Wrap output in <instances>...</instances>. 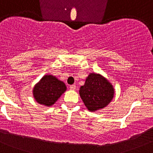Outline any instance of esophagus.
Segmentation results:
<instances>
[{
	"mask_svg": "<svg viewBox=\"0 0 153 153\" xmlns=\"http://www.w3.org/2000/svg\"><path fill=\"white\" fill-rule=\"evenodd\" d=\"M70 89L74 91V90H76V85H72L70 86Z\"/></svg>",
	"mask_w": 153,
	"mask_h": 153,
	"instance_id": "obj_1",
	"label": "esophagus"
}]
</instances>
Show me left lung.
Instances as JSON below:
<instances>
[{
  "label": "left lung",
  "instance_id": "obj_1",
  "mask_svg": "<svg viewBox=\"0 0 153 153\" xmlns=\"http://www.w3.org/2000/svg\"><path fill=\"white\" fill-rule=\"evenodd\" d=\"M79 92L88 111L95 112L109 105L114 97L115 91L108 79L100 74L91 73Z\"/></svg>",
  "mask_w": 153,
  "mask_h": 153
}]
</instances>
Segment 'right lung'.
<instances>
[{
	"label": "right lung",
	"mask_w": 153,
	"mask_h": 153,
	"mask_svg": "<svg viewBox=\"0 0 153 153\" xmlns=\"http://www.w3.org/2000/svg\"><path fill=\"white\" fill-rule=\"evenodd\" d=\"M66 89L67 87L63 82L53 75L47 74L34 85L33 97L37 103L50 107L58 100Z\"/></svg>",
	"instance_id": "obj_1"
}]
</instances>
